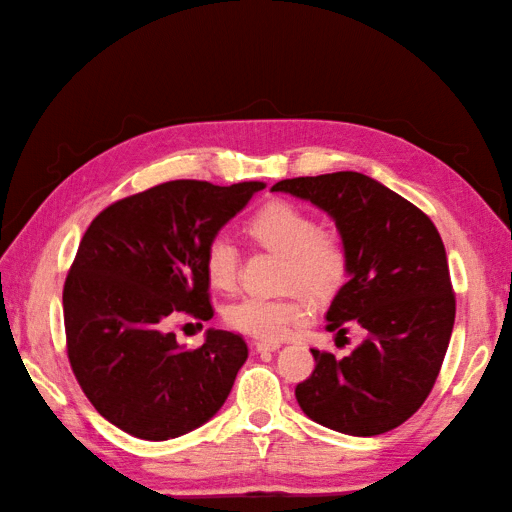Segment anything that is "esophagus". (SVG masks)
Masks as SVG:
<instances>
[{
  "label": "esophagus",
  "mask_w": 512,
  "mask_h": 512,
  "mask_svg": "<svg viewBox=\"0 0 512 512\" xmlns=\"http://www.w3.org/2000/svg\"><path fill=\"white\" fill-rule=\"evenodd\" d=\"M281 347L279 341H257L255 343V350L257 352H277Z\"/></svg>",
  "instance_id": "obj_1"
}]
</instances>
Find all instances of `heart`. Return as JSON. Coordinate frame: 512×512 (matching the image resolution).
<instances>
[{"label": "heart", "instance_id": "obj_1", "mask_svg": "<svg viewBox=\"0 0 512 512\" xmlns=\"http://www.w3.org/2000/svg\"><path fill=\"white\" fill-rule=\"evenodd\" d=\"M253 242L284 255L281 279L288 288H301L323 299L343 286L350 270V250L334 231H323L314 217L288 202L262 206L246 224ZM239 250L231 237L215 235L204 250V270L215 288H231L237 279ZM310 308L301 292L286 297H244L226 308L231 328L257 336L281 339L292 325L308 319Z\"/></svg>", "mask_w": 512, "mask_h": 512}]
</instances>
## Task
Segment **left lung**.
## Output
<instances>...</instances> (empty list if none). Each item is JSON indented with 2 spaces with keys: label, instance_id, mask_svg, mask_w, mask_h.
I'll use <instances>...</instances> for the list:
<instances>
[{
  "label": "left lung",
  "instance_id": "obj_1",
  "mask_svg": "<svg viewBox=\"0 0 512 512\" xmlns=\"http://www.w3.org/2000/svg\"><path fill=\"white\" fill-rule=\"evenodd\" d=\"M328 213L350 250L347 284L332 299L328 330L367 332L350 356L312 350L297 385L301 411L323 427L369 438L400 427L427 400L447 354L455 297L438 228L378 180L356 171L273 184Z\"/></svg>",
  "mask_w": 512,
  "mask_h": 512
}]
</instances>
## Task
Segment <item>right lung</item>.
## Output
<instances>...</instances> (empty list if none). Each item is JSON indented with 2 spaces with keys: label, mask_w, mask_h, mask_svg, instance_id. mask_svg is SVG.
<instances>
[{
  "label": "right lung",
  "mask_w": 512,
  "mask_h": 512,
  "mask_svg": "<svg viewBox=\"0 0 512 512\" xmlns=\"http://www.w3.org/2000/svg\"><path fill=\"white\" fill-rule=\"evenodd\" d=\"M264 182L173 180L94 217L63 288L72 372L94 409L129 436L180 438L222 409L246 363L242 336L206 330L198 350L169 319L209 321L204 250Z\"/></svg>",
  "instance_id": "obj_1"
}]
</instances>
